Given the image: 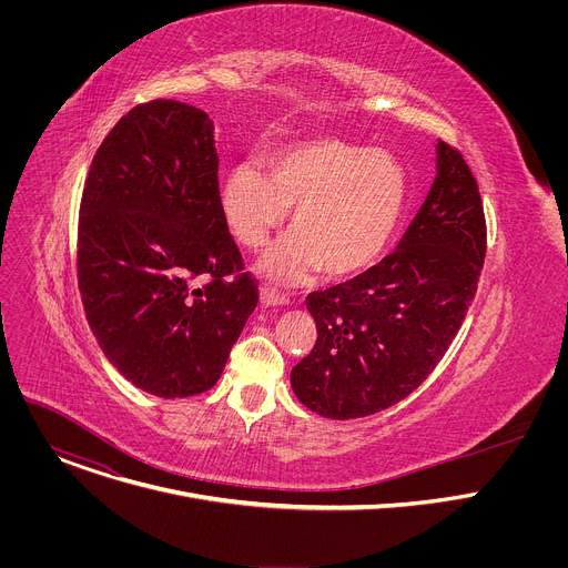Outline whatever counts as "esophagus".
<instances>
[{"instance_id": "obj_1", "label": "esophagus", "mask_w": 568, "mask_h": 568, "mask_svg": "<svg viewBox=\"0 0 568 568\" xmlns=\"http://www.w3.org/2000/svg\"><path fill=\"white\" fill-rule=\"evenodd\" d=\"M290 301L285 298V296H281V294H276L274 290H261V305L263 307H283V305H287Z\"/></svg>"}]
</instances>
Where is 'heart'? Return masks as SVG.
I'll return each mask as SVG.
<instances>
[{
    "mask_svg": "<svg viewBox=\"0 0 568 568\" xmlns=\"http://www.w3.org/2000/svg\"><path fill=\"white\" fill-rule=\"evenodd\" d=\"M404 200L407 178L388 152L331 134L276 150L267 173L240 164L220 186L224 220L247 250H261L294 209V233L256 267L281 285H301L321 267L335 281L371 270L390 245Z\"/></svg>",
    "mask_w": 568,
    "mask_h": 568,
    "instance_id": "heart-1",
    "label": "heart"
}]
</instances>
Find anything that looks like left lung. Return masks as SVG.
<instances>
[{"label":"left lung","instance_id":"1","mask_svg":"<svg viewBox=\"0 0 568 568\" xmlns=\"http://www.w3.org/2000/svg\"><path fill=\"white\" fill-rule=\"evenodd\" d=\"M485 258L476 180L436 143V178L397 247L362 276L314 292L312 353L292 368L294 395L323 418L353 420L414 393L456 337Z\"/></svg>","mask_w":568,"mask_h":568}]
</instances>
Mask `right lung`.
<instances>
[{
    "instance_id": "obj_1",
    "label": "right lung",
    "mask_w": 568,
    "mask_h": 568,
    "mask_svg": "<svg viewBox=\"0 0 568 568\" xmlns=\"http://www.w3.org/2000/svg\"><path fill=\"white\" fill-rule=\"evenodd\" d=\"M213 121L178 101L130 110L101 143L78 220V287L108 362L178 399L220 379L258 287L220 204ZM202 277L212 283L200 286Z\"/></svg>"
}]
</instances>
